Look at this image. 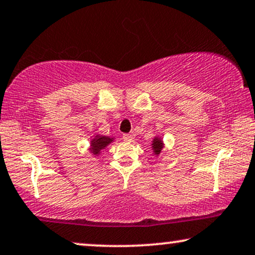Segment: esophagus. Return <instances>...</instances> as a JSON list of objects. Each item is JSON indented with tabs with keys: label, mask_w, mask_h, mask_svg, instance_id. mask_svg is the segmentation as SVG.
Here are the masks:
<instances>
[{
	"label": "esophagus",
	"mask_w": 255,
	"mask_h": 255,
	"mask_svg": "<svg viewBox=\"0 0 255 255\" xmlns=\"http://www.w3.org/2000/svg\"><path fill=\"white\" fill-rule=\"evenodd\" d=\"M132 139H133L132 134H123V140L127 141V143H131Z\"/></svg>",
	"instance_id": "esophagus-1"
}]
</instances>
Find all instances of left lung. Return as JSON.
<instances>
[{"label":"left lung","instance_id":"obj_1","mask_svg":"<svg viewBox=\"0 0 255 255\" xmlns=\"http://www.w3.org/2000/svg\"><path fill=\"white\" fill-rule=\"evenodd\" d=\"M151 145H152V150H153V153L156 154V156H159V153L164 147L163 140H161L159 137H154Z\"/></svg>","mask_w":255,"mask_h":255}]
</instances>
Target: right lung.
I'll return each mask as SVG.
<instances>
[{
	"label": "right lung",
	"mask_w": 255,
	"mask_h": 255,
	"mask_svg": "<svg viewBox=\"0 0 255 255\" xmlns=\"http://www.w3.org/2000/svg\"><path fill=\"white\" fill-rule=\"evenodd\" d=\"M114 141V138L108 137V135H101L97 134L92 138L91 145H90V151L94 156H98L101 153L102 150H104L109 144Z\"/></svg>",
	"instance_id": "right-lung-1"
}]
</instances>
